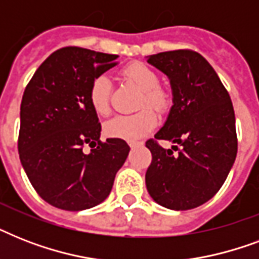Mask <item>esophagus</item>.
Segmentation results:
<instances>
[{
  "mask_svg": "<svg viewBox=\"0 0 259 259\" xmlns=\"http://www.w3.org/2000/svg\"><path fill=\"white\" fill-rule=\"evenodd\" d=\"M144 145V142L142 141H129V146L130 148H138V146Z\"/></svg>",
  "mask_w": 259,
  "mask_h": 259,
  "instance_id": "1",
  "label": "esophagus"
}]
</instances>
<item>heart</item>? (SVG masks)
<instances>
[{"mask_svg": "<svg viewBox=\"0 0 259 259\" xmlns=\"http://www.w3.org/2000/svg\"><path fill=\"white\" fill-rule=\"evenodd\" d=\"M121 76L141 90L134 114H119L106 121L103 129L109 137L122 138L134 141L145 137L157 125L158 114H165L172 105L170 94L160 86L157 72L148 64L133 62L121 70ZM111 82L106 75H98L93 79L89 89V102L91 109L99 115H106L110 111Z\"/></svg>", "mask_w": 259, "mask_h": 259, "instance_id": "1", "label": "heart"}]
</instances>
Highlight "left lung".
<instances>
[{"mask_svg":"<svg viewBox=\"0 0 259 259\" xmlns=\"http://www.w3.org/2000/svg\"><path fill=\"white\" fill-rule=\"evenodd\" d=\"M148 63L169 78L173 106L164 126L146 141L152 153L146 188L162 207L196 208L221 189L237 157L233 102L215 70L195 51L160 52ZM158 139L180 145L172 147L178 153L164 150Z\"/></svg>","mask_w":259,"mask_h":259,"instance_id":"left-lung-1","label":"left lung"}]
</instances>
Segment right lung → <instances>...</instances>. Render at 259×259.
I'll use <instances>...</instances> for the list:
<instances>
[{
	"label": "right lung",
	"mask_w": 259,
	"mask_h": 259,
	"mask_svg": "<svg viewBox=\"0 0 259 259\" xmlns=\"http://www.w3.org/2000/svg\"><path fill=\"white\" fill-rule=\"evenodd\" d=\"M117 58L64 47L42 62L25 87L18 154L36 192L56 208L82 211L102 203L129 154L121 138L99 140L101 123L89 102L93 79ZM86 145L90 154L82 152Z\"/></svg>",
	"instance_id": "obj_1"
}]
</instances>
